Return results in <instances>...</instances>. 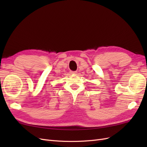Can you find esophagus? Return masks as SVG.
I'll return each instance as SVG.
<instances>
[{"instance_id": "1", "label": "esophagus", "mask_w": 147, "mask_h": 147, "mask_svg": "<svg viewBox=\"0 0 147 147\" xmlns=\"http://www.w3.org/2000/svg\"><path fill=\"white\" fill-rule=\"evenodd\" d=\"M70 73L71 74H76L77 73V71H70Z\"/></svg>"}]
</instances>
